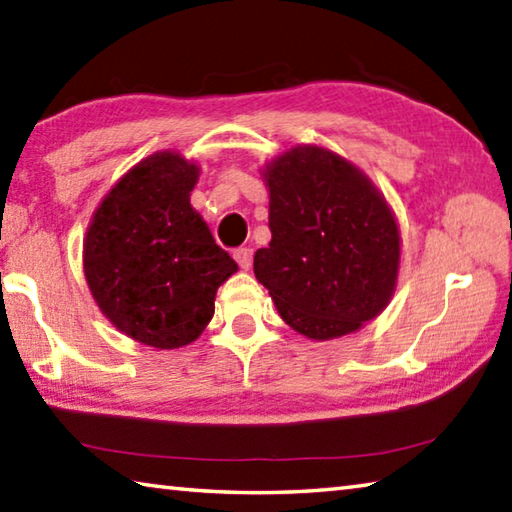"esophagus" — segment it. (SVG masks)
<instances>
[{
    "label": "esophagus",
    "instance_id": "esophagus-1",
    "mask_svg": "<svg viewBox=\"0 0 512 512\" xmlns=\"http://www.w3.org/2000/svg\"><path fill=\"white\" fill-rule=\"evenodd\" d=\"M232 257L237 259V264L241 266V268H250V264H253V248H248V246H241V248H237L235 253H232Z\"/></svg>",
    "mask_w": 512,
    "mask_h": 512
}]
</instances>
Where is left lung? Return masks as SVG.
<instances>
[{
  "label": "left lung",
  "mask_w": 512,
  "mask_h": 512,
  "mask_svg": "<svg viewBox=\"0 0 512 512\" xmlns=\"http://www.w3.org/2000/svg\"><path fill=\"white\" fill-rule=\"evenodd\" d=\"M264 179L273 239L255 253V277L302 336L358 331L396 288L401 235L385 197L356 165L315 145L277 156Z\"/></svg>",
  "instance_id": "1"
}]
</instances>
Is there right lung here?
<instances>
[{
	"instance_id": "1",
	"label": "right lung",
	"mask_w": 512,
	"mask_h": 512,
	"mask_svg": "<svg viewBox=\"0 0 512 512\" xmlns=\"http://www.w3.org/2000/svg\"><path fill=\"white\" fill-rule=\"evenodd\" d=\"M199 167L156 152L107 194L85 237V277L109 322L156 349L185 347L237 264L190 206Z\"/></svg>"
}]
</instances>
